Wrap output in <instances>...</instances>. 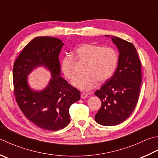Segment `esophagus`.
<instances>
[{"label": "esophagus", "instance_id": "obj_1", "mask_svg": "<svg viewBox=\"0 0 158 158\" xmlns=\"http://www.w3.org/2000/svg\"><path fill=\"white\" fill-rule=\"evenodd\" d=\"M81 98H86L88 97V94L84 93V92H82V93L81 94Z\"/></svg>", "mask_w": 158, "mask_h": 158}]
</instances>
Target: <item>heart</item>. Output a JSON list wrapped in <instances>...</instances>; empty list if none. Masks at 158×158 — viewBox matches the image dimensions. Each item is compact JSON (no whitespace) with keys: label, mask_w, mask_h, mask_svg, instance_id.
<instances>
[{"label":"heart","mask_w":158,"mask_h":158,"mask_svg":"<svg viewBox=\"0 0 158 158\" xmlns=\"http://www.w3.org/2000/svg\"><path fill=\"white\" fill-rule=\"evenodd\" d=\"M75 59L78 64L85 65V75L77 78L73 84L81 90H88L93 88L97 81L104 83L113 75L118 57L116 51L112 48H102L92 44L79 46L75 50L74 57L66 56L61 63V70L70 81L75 80L77 76Z\"/></svg>","instance_id":"1"}]
</instances>
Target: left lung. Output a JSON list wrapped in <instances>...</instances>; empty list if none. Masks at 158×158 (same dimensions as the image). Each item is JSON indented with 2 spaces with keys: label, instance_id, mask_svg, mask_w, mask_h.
Listing matches in <instances>:
<instances>
[{
  "label": "left lung",
  "instance_id": "1",
  "mask_svg": "<svg viewBox=\"0 0 158 158\" xmlns=\"http://www.w3.org/2000/svg\"><path fill=\"white\" fill-rule=\"evenodd\" d=\"M111 38L119 52L118 66L94 92L101 101L95 120L103 126L118 125L129 117L137 105L142 83L141 63L134 44L116 36Z\"/></svg>",
  "mask_w": 158,
  "mask_h": 158
}]
</instances>
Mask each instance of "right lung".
<instances>
[{
    "mask_svg": "<svg viewBox=\"0 0 158 158\" xmlns=\"http://www.w3.org/2000/svg\"><path fill=\"white\" fill-rule=\"evenodd\" d=\"M64 43L52 37L33 39L18 55L13 69L15 100L31 122L48 131H57L69 124V108L80 99V92L60 76L59 55ZM50 71L52 79L42 91L30 88L27 75L38 67Z\"/></svg>",
    "mask_w": 158,
    "mask_h": 158,
    "instance_id": "1",
    "label": "right lung"
}]
</instances>
